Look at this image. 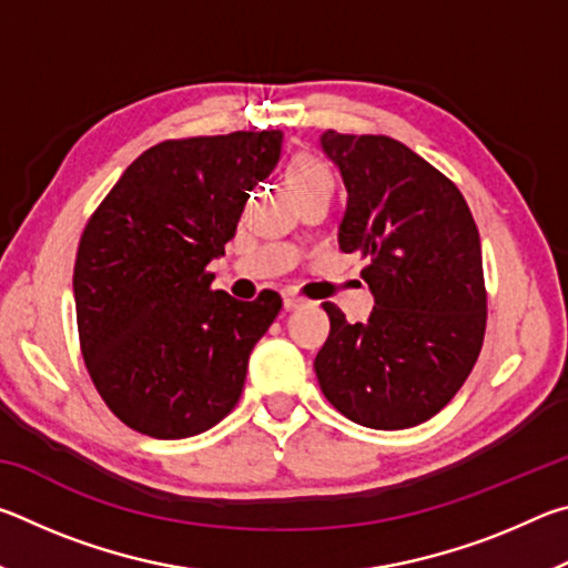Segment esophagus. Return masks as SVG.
<instances>
[{"mask_svg": "<svg viewBox=\"0 0 568 568\" xmlns=\"http://www.w3.org/2000/svg\"><path fill=\"white\" fill-rule=\"evenodd\" d=\"M283 305L287 307V311H293V307L307 305V301H305L303 295H297V293H293V291H285V293H283Z\"/></svg>", "mask_w": 568, "mask_h": 568, "instance_id": "obj_1", "label": "esophagus"}]
</instances>
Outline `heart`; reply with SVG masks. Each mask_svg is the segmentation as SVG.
I'll return each mask as SVG.
<instances>
[{
  "label": "heart",
  "instance_id": "b5f03b06",
  "mask_svg": "<svg viewBox=\"0 0 568 568\" xmlns=\"http://www.w3.org/2000/svg\"><path fill=\"white\" fill-rule=\"evenodd\" d=\"M287 182H291L297 197L311 195V192L318 190L333 192V175L328 165L321 158L311 155V152H301V155L291 160V165H287Z\"/></svg>",
  "mask_w": 568,
  "mask_h": 568
}]
</instances>
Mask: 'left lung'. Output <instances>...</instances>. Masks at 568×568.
<instances>
[{
	"mask_svg": "<svg viewBox=\"0 0 568 568\" xmlns=\"http://www.w3.org/2000/svg\"><path fill=\"white\" fill-rule=\"evenodd\" d=\"M321 145L348 190L341 250L371 261L361 275L376 307L348 323L323 303L331 335L315 376L353 423L418 426L456 396L484 345L478 227L454 182L403 142L328 130Z\"/></svg>",
	"mask_w": 568,
	"mask_h": 568,
	"instance_id": "8db88e82",
	"label": "left lung"
}]
</instances>
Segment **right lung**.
<instances>
[{"label":"right lung","mask_w":568,"mask_h":568,"mask_svg":"<svg viewBox=\"0 0 568 568\" xmlns=\"http://www.w3.org/2000/svg\"><path fill=\"white\" fill-rule=\"evenodd\" d=\"M281 148V130L165 140L122 172L84 225L72 277L82 358L138 434L197 436L235 408L250 353L283 301L213 291L207 263L235 237Z\"/></svg>","instance_id":"obj_1"}]
</instances>
